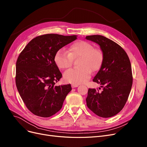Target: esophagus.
Here are the masks:
<instances>
[{
  "instance_id": "obj_1",
  "label": "esophagus",
  "mask_w": 147,
  "mask_h": 147,
  "mask_svg": "<svg viewBox=\"0 0 147 147\" xmlns=\"http://www.w3.org/2000/svg\"><path fill=\"white\" fill-rule=\"evenodd\" d=\"M78 86H79V85H74V84L71 85V87H72L73 88H76V87H78Z\"/></svg>"
}]
</instances>
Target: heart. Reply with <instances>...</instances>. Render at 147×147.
<instances>
[{
    "label": "heart",
    "mask_w": 147,
    "mask_h": 147,
    "mask_svg": "<svg viewBox=\"0 0 147 147\" xmlns=\"http://www.w3.org/2000/svg\"><path fill=\"white\" fill-rule=\"evenodd\" d=\"M79 57L78 67L71 68L63 74L64 80L71 84L79 85L86 82L92 71H97L103 62V54L98 49L85 41H79L70 46L68 52L60 49L55 55L54 61L60 69H67L72 65L73 59Z\"/></svg>",
    "instance_id": "b5f03b06"
}]
</instances>
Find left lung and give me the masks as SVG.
<instances>
[{"instance_id":"left-lung-1","label":"left lung","mask_w":147,"mask_h":147,"mask_svg":"<svg viewBox=\"0 0 147 147\" xmlns=\"http://www.w3.org/2000/svg\"><path fill=\"white\" fill-rule=\"evenodd\" d=\"M86 39L98 44L103 54V63L93 79L103 91L89 88L86 105L97 115L112 117L123 109L130 94L133 84L130 61L124 50L109 38L94 35Z\"/></svg>"}]
</instances>
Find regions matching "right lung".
<instances>
[{
  "mask_svg": "<svg viewBox=\"0 0 147 147\" xmlns=\"http://www.w3.org/2000/svg\"><path fill=\"white\" fill-rule=\"evenodd\" d=\"M77 35L46 34L35 37L24 47L16 62V84L24 103L35 115L50 117L62 107L71 85L56 86L62 74L54 61L58 51Z\"/></svg>",
  "mask_w": 147,
  "mask_h": 147,
  "instance_id": "1",
  "label": "right lung"
}]
</instances>
